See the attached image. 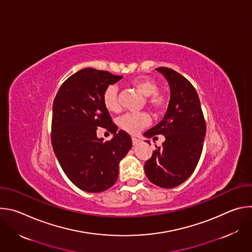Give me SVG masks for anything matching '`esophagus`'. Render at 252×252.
I'll return each instance as SVG.
<instances>
[{"label":"esophagus","instance_id":"obj_1","mask_svg":"<svg viewBox=\"0 0 252 252\" xmlns=\"http://www.w3.org/2000/svg\"><path fill=\"white\" fill-rule=\"evenodd\" d=\"M131 141H132V145H133V146H136L137 143L139 142V139L136 138V137H131Z\"/></svg>","mask_w":252,"mask_h":252}]
</instances>
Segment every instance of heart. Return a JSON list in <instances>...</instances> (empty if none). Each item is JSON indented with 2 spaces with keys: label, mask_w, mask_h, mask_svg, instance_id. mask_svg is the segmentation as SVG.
Returning a JSON list of instances; mask_svg holds the SVG:
<instances>
[{
  "label": "heart",
  "mask_w": 252,
  "mask_h": 252,
  "mask_svg": "<svg viewBox=\"0 0 252 252\" xmlns=\"http://www.w3.org/2000/svg\"><path fill=\"white\" fill-rule=\"evenodd\" d=\"M132 87L141 95L147 96L146 102L157 113L163 112L168 105V96L162 92H158V84L148 77H139L129 81ZM102 102L105 109L112 113H120L121 105L118 98V89L115 86L107 87L102 95ZM151 123L150 116L146 113L128 114L119 120L120 126L130 134L137 133L141 128L148 126Z\"/></svg>",
  "instance_id": "heart-1"
}]
</instances>
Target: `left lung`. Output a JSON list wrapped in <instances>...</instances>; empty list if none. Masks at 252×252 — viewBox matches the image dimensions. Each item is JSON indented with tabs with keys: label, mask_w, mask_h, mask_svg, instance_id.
<instances>
[{
	"label": "left lung",
	"mask_w": 252,
	"mask_h": 252,
	"mask_svg": "<svg viewBox=\"0 0 252 252\" xmlns=\"http://www.w3.org/2000/svg\"><path fill=\"white\" fill-rule=\"evenodd\" d=\"M170 88V99L162 121L145 132L147 137L162 134L161 147H156L145 163V171L154 185L172 189L185 183L195 169L201 156L206 125L198 94L184 76L160 66ZM149 143L150 141L147 140Z\"/></svg>",
	"instance_id": "obj_1"
}]
</instances>
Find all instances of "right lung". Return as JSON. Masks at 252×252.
<instances>
[{
  "mask_svg": "<svg viewBox=\"0 0 252 252\" xmlns=\"http://www.w3.org/2000/svg\"><path fill=\"white\" fill-rule=\"evenodd\" d=\"M123 76L93 67L71 75L61 86L53 103L52 145L69 181L88 192L113 187L119 163L131 148V138L118 126L105 109L102 95ZM97 127L115 133L107 142L96 136Z\"/></svg>",
  "mask_w": 252,
  "mask_h": 252,
  "instance_id": "right-lung-1",
  "label": "right lung"
}]
</instances>
